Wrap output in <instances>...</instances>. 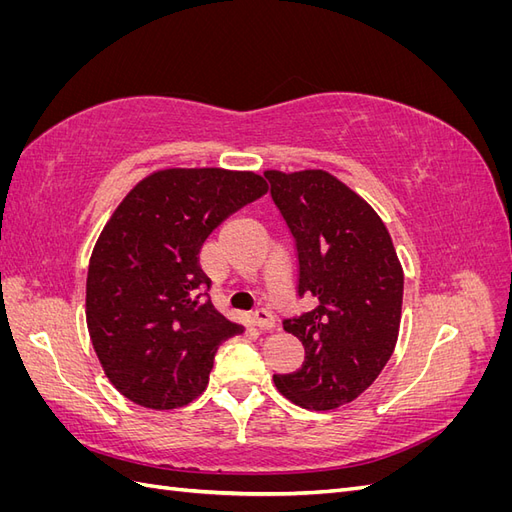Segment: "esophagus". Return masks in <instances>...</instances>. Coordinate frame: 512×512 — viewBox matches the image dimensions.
<instances>
[{"instance_id":"1","label":"esophagus","mask_w":512,"mask_h":512,"mask_svg":"<svg viewBox=\"0 0 512 512\" xmlns=\"http://www.w3.org/2000/svg\"><path fill=\"white\" fill-rule=\"evenodd\" d=\"M252 320H254V324H256L258 329L269 331V329L275 327V316L269 312V309H265V307L256 309V312L252 314Z\"/></svg>"}]
</instances>
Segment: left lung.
<instances>
[{
  "label": "left lung",
  "mask_w": 512,
  "mask_h": 512,
  "mask_svg": "<svg viewBox=\"0 0 512 512\" xmlns=\"http://www.w3.org/2000/svg\"><path fill=\"white\" fill-rule=\"evenodd\" d=\"M265 177L297 247V294L314 305L284 320L305 361L273 380L301 408L335 410L359 397L391 359L404 271L378 213L327 170H267Z\"/></svg>",
  "instance_id": "8db88e82"
}]
</instances>
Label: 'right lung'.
Returning <instances> with one entry per match:
<instances>
[{
  "label": "right lung",
  "mask_w": 512,
  "mask_h": 512,
  "mask_svg": "<svg viewBox=\"0 0 512 512\" xmlns=\"http://www.w3.org/2000/svg\"><path fill=\"white\" fill-rule=\"evenodd\" d=\"M267 190L256 173L166 168L121 200L89 260L87 329L123 397L173 410L205 391L215 352L243 327L213 307L198 252Z\"/></svg>",
  "instance_id": "right-lung-1"
}]
</instances>
